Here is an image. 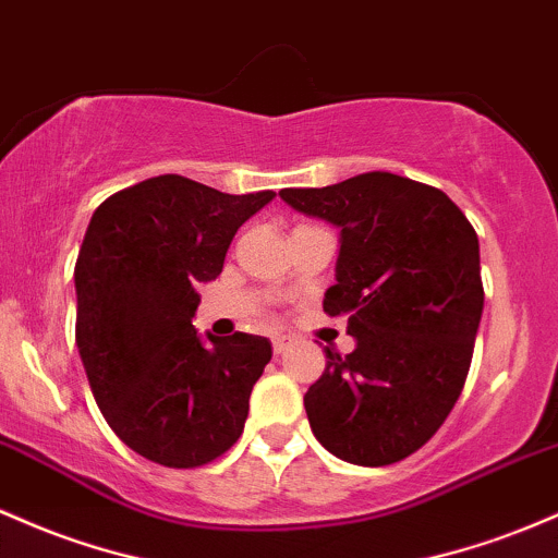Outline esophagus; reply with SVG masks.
<instances>
[{"instance_id": "34e87169", "label": "esophagus", "mask_w": 558, "mask_h": 558, "mask_svg": "<svg viewBox=\"0 0 558 558\" xmlns=\"http://www.w3.org/2000/svg\"><path fill=\"white\" fill-rule=\"evenodd\" d=\"M291 336H286V333H278V336H275V339H272V349H275V354H283L286 352V349H289L291 347Z\"/></svg>"}]
</instances>
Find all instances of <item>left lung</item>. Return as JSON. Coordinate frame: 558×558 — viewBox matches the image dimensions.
I'll return each instance as SVG.
<instances>
[{
	"label": "left lung",
	"mask_w": 558,
	"mask_h": 558,
	"mask_svg": "<svg viewBox=\"0 0 558 558\" xmlns=\"http://www.w3.org/2000/svg\"><path fill=\"white\" fill-rule=\"evenodd\" d=\"M293 211L339 228L323 310L357 347L326 349L304 395L312 434L354 466L424 448L461 397L485 307L480 238L437 187L365 171L328 187H286Z\"/></svg>",
	"instance_id": "1"
}]
</instances>
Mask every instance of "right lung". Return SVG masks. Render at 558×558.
Masks as SVG:
<instances>
[{"label":"right lung","instance_id":"1","mask_svg":"<svg viewBox=\"0 0 558 558\" xmlns=\"http://www.w3.org/2000/svg\"><path fill=\"white\" fill-rule=\"evenodd\" d=\"M272 190L230 195L161 174L110 195L89 219L76 269V347L116 437L169 469H195L243 434L272 357L265 336H204L198 286Z\"/></svg>","mask_w":558,"mask_h":558}]
</instances>
